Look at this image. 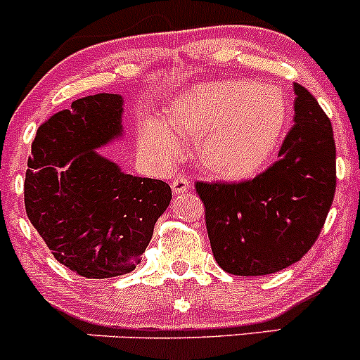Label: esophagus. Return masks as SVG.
I'll return each instance as SVG.
<instances>
[{
	"mask_svg": "<svg viewBox=\"0 0 360 360\" xmlns=\"http://www.w3.org/2000/svg\"><path fill=\"white\" fill-rule=\"evenodd\" d=\"M190 186H191L190 181H188L184 176L174 177L172 183H170V188H172V191H174V193H176V195L186 193V191L190 190Z\"/></svg>",
	"mask_w": 360,
	"mask_h": 360,
	"instance_id": "1",
	"label": "esophagus"
}]
</instances>
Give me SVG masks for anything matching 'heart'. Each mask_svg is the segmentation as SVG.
Returning <instances> with one entry per match:
<instances>
[{"label": "heart", "mask_w": 360, "mask_h": 360, "mask_svg": "<svg viewBox=\"0 0 360 360\" xmlns=\"http://www.w3.org/2000/svg\"><path fill=\"white\" fill-rule=\"evenodd\" d=\"M285 118L284 97L271 86L205 83L174 97L167 122L148 123L144 148L158 162H172L181 153L176 130L198 139L197 157L203 170L224 179H245L274 153Z\"/></svg>", "instance_id": "obj_1"}]
</instances>
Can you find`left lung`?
<instances>
[{"mask_svg": "<svg viewBox=\"0 0 360 360\" xmlns=\"http://www.w3.org/2000/svg\"><path fill=\"white\" fill-rule=\"evenodd\" d=\"M294 125L278 160L242 183H197L214 259L226 274L259 277L291 266L317 240L336 190L333 127L294 83Z\"/></svg>", "mask_w": 360, "mask_h": 360, "instance_id": "obj_1", "label": "left lung"}]
</instances>
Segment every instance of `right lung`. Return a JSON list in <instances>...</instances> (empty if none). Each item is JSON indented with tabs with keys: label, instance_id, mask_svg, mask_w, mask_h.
Here are the masks:
<instances>
[{
	"label": "right lung",
	"instance_id": "add662e5",
	"mask_svg": "<svg viewBox=\"0 0 360 360\" xmlns=\"http://www.w3.org/2000/svg\"><path fill=\"white\" fill-rule=\"evenodd\" d=\"M123 97L96 94L50 116L27 160L29 221L53 257L86 278L130 274L172 198L167 183L122 172L99 148L123 136Z\"/></svg>",
	"mask_w": 360,
	"mask_h": 360
}]
</instances>
